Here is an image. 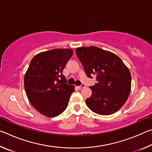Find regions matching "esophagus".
<instances>
[{"label": "esophagus", "mask_w": 152, "mask_h": 152, "mask_svg": "<svg viewBox=\"0 0 152 152\" xmlns=\"http://www.w3.org/2000/svg\"><path fill=\"white\" fill-rule=\"evenodd\" d=\"M77 87H78V89H82V88H85L86 86H85V85H84V84H83V85H82V86H77Z\"/></svg>", "instance_id": "esophagus-1"}]
</instances>
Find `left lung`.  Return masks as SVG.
<instances>
[{
	"mask_svg": "<svg viewBox=\"0 0 152 152\" xmlns=\"http://www.w3.org/2000/svg\"><path fill=\"white\" fill-rule=\"evenodd\" d=\"M89 78L96 76L98 83L91 86V96L86 104L92 111L101 115L113 114L127 101L132 86V76L119 56L109 51L91 46L76 49Z\"/></svg>",
	"mask_w": 152,
	"mask_h": 152,
	"instance_id": "obj_1",
	"label": "left lung"
}]
</instances>
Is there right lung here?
I'll return each instance as SVG.
<instances>
[{
    "mask_svg": "<svg viewBox=\"0 0 152 152\" xmlns=\"http://www.w3.org/2000/svg\"><path fill=\"white\" fill-rule=\"evenodd\" d=\"M72 55L71 49H53L37 53L31 61L25 74V92L32 106L44 116L55 117L63 113L75 91L62 74Z\"/></svg>",
    "mask_w": 152,
    "mask_h": 152,
    "instance_id": "add662e5",
    "label": "right lung"
}]
</instances>
